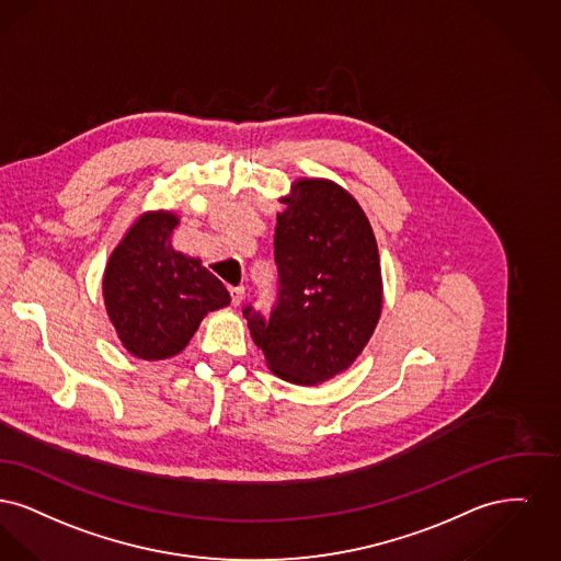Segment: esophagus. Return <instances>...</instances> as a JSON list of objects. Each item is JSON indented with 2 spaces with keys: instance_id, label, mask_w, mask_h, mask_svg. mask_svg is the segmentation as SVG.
I'll return each instance as SVG.
<instances>
[{
  "instance_id": "1",
  "label": "esophagus",
  "mask_w": 561,
  "mask_h": 561,
  "mask_svg": "<svg viewBox=\"0 0 561 561\" xmlns=\"http://www.w3.org/2000/svg\"><path fill=\"white\" fill-rule=\"evenodd\" d=\"M230 295H232V306H238L244 299V289L242 287H232Z\"/></svg>"
}]
</instances>
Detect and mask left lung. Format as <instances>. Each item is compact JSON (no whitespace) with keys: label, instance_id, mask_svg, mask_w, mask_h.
<instances>
[{"label":"left lung","instance_id":"left-lung-1","mask_svg":"<svg viewBox=\"0 0 561 561\" xmlns=\"http://www.w3.org/2000/svg\"><path fill=\"white\" fill-rule=\"evenodd\" d=\"M274 257L278 301L264 319L244 308L267 369L299 386L346 371L380 321L378 242L353 194L331 179L301 178L280 198Z\"/></svg>","mask_w":561,"mask_h":561}]
</instances>
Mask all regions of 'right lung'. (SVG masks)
I'll return each instance as SVG.
<instances>
[{
	"mask_svg": "<svg viewBox=\"0 0 561 561\" xmlns=\"http://www.w3.org/2000/svg\"><path fill=\"white\" fill-rule=\"evenodd\" d=\"M179 215L146 210L126 230L103 272V301L122 346L144 360L181 353L208 312L230 294L198 257L173 247Z\"/></svg>",
	"mask_w": 561,
	"mask_h": 561,
	"instance_id": "1",
	"label": "right lung"
}]
</instances>
